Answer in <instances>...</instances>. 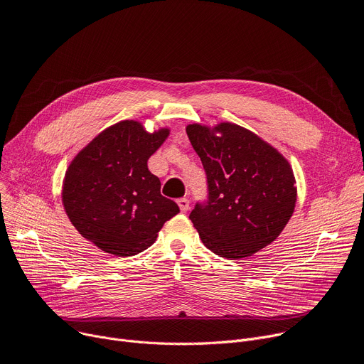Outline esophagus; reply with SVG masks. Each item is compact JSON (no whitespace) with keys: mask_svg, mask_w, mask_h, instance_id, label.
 <instances>
[{"mask_svg":"<svg viewBox=\"0 0 364 364\" xmlns=\"http://www.w3.org/2000/svg\"><path fill=\"white\" fill-rule=\"evenodd\" d=\"M177 204H178L181 212H187L188 207H190V201H188V198H186V197L178 198V200H177Z\"/></svg>","mask_w":364,"mask_h":364,"instance_id":"obj_1","label":"esophagus"}]
</instances>
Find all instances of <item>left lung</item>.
Wrapping results in <instances>:
<instances>
[{"instance_id":"obj_1","label":"left lung","mask_w":364,"mask_h":364,"mask_svg":"<svg viewBox=\"0 0 364 364\" xmlns=\"http://www.w3.org/2000/svg\"><path fill=\"white\" fill-rule=\"evenodd\" d=\"M188 139L207 176L209 197L190 220L207 249L226 259L249 257L272 243L291 219L296 187L284 155L232 122L213 129L191 124Z\"/></svg>"}]
</instances>
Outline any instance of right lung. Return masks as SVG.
<instances>
[{
  "label": "right lung",
  "instance_id": "right-lung-1",
  "mask_svg": "<svg viewBox=\"0 0 364 364\" xmlns=\"http://www.w3.org/2000/svg\"><path fill=\"white\" fill-rule=\"evenodd\" d=\"M170 135L121 121L96 135L70 163L63 207L76 230L103 252L132 256L149 247L178 205L161 194L148 159Z\"/></svg>",
  "mask_w": 364,
  "mask_h": 364
}]
</instances>
